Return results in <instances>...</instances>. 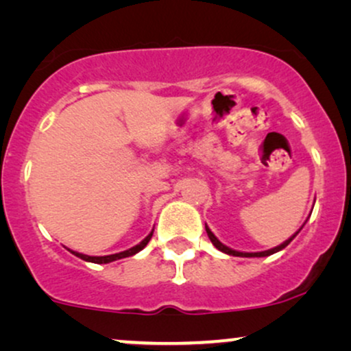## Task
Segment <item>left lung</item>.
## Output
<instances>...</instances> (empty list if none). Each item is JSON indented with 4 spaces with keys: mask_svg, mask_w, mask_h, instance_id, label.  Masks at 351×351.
I'll list each match as a JSON object with an SVG mask.
<instances>
[{
    "mask_svg": "<svg viewBox=\"0 0 351 351\" xmlns=\"http://www.w3.org/2000/svg\"><path fill=\"white\" fill-rule=\"evenodd\" d=\"M205 230H207V234H208V238H210V241L213 243V246H215L217 250H220V251H223V253H226V254H232V256H241V258H263V256H269V254H274V253H278V251H281V250H284L286 248L287 245H289V243L294 240L295 238V234H292V237L289 238V240H286L282 243V245H279V246H276V248H273V250H267V251H259V253H241V251H234V250H232V248H228V246H225L223 243H220L218 241V238L215 237V234H213L212 232H210V228L207 225H205Z\"/></svg>",
    "mask_w": 351,
    "mask_h": 351,
    "instance_id": "obj_1",
    "label": "left lung"
}]
</instances>
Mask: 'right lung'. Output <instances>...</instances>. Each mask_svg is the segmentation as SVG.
Here are the masks:
<instances>
[{"instance_id":"1","label":"right lung","mask_w":351,"mask_h":351,"mask_svg":"<svg viewBox=\"0 0 351 351\" xmlns=\"http://www.w3.org/2000/svg\"><path fill=\"white\" fill-rule=\"evenodd\" d=\"M152 237V232L147 234L144 240L139 243V245L133 246V248L126 250V251H121V253H117V254H110V256H86V254H82V253H77V251H70V253H73L75 256H78L80 259H84V261H88V263H97V265H106V263H111V261H117V259H121V258H128V256H133V254L139 253L144 246L147 245Z\"/></svg>"}]
</instances>
